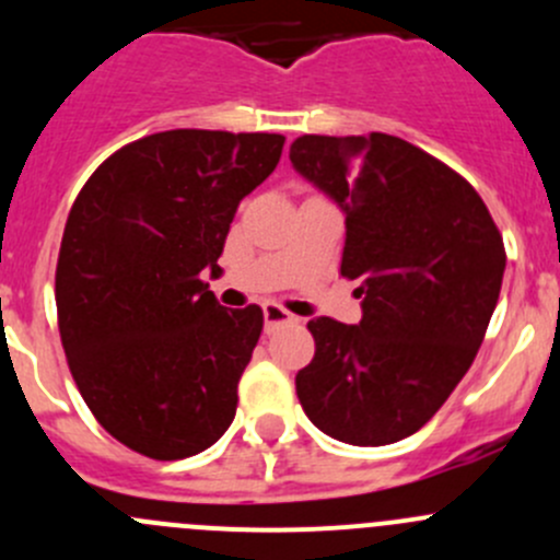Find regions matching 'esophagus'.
Listing matches in <instances>:
<instances>
[{"instance_id":"esophagus-1","label":"esophagus","mask_w":560,"mask_h":560,"mask_svg":"<svg viewBox=\"0 0 560 560\" xmlns=\"http://www.w3.org/2000/svg\"><path fill=\"white\" fill-rule=\"evenodd\" d=\"M262 316H265V327H268V330H273V327H279V325H295L298 322V316L287 312V308L279 306V303H265Z\"/></svg>"}]
</instances>
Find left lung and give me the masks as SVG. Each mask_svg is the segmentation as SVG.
<instances>
[{
    "label": "left lung",
    "mask_w": 560,
    "mask_h": 560,
    "mask_svg": "<svg viewBox=\"0 0 560 560\" xmlns=\"http://www.w3.org/2000/svg\"><path fill=\"white\" fill-rule=\"evenodd\" d=\"M295 171L347 213L341 276L360 325L308 322L316 352L295 389L308 420L354 447L420 431L471 369L504 279V238L471 184L385 132L303 135Z\"/></svg>",
    "instance_id": "1"
}]
</instances>
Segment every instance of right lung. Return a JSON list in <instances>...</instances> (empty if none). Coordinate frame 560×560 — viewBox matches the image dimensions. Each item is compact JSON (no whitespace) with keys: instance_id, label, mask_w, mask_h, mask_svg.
<instances>
[{"instance_id":"obj_1","label":"right lung","mask_w":560,"mask_h":560,"mask_svg":"<svg viewBox=\"0 0 560 560\" xmlns=\"http://www.w3.org/2000/svg\"><path fill=\"white\" fill-rule=\"evenodd\" d=\"M284 135L171 129L110 154L78 191L56 262L67 365L113 439L180 460L222 439L262 332L224 308L219 273L238 202L279 165Z\"/></svg>"}]
</instances>
